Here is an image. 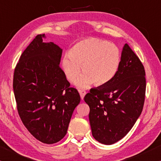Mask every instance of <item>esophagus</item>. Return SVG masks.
<instances>
[{"label": "esophagus", "instance_id": "esophagus-1", "mask_svg": "<svg viewBox=\"0 0 161 161\" xmlns=\"http://www.w3.org/2000/svg\"><path fill=\"white\" fill-rule=\"evenodd\" d=\"M79 95H80L81 99L83 100V98H84L85 96L86 95V91H83V90H79Z\"/></svg>", "mask_w": 161, "mask_h": 161}]
</instances>
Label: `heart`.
Instances as JSON below:
<instances>
[{
    "instance_id": "heart-1",
    "label": "heart",
    "mask_w": 161,
    "mask_h": 161,
    "mask_svg": "<svg viewBox=\"0 0 161 161\" xmlns=\"http://www.w3.org/2000/svg\"><path fill=\"white\" fill-rule=\"evenodd\" d=\"M120 52L115 45L104 40L88 38L76 42L62 59L65 76L74 82L81 72L84 73L76 83L79 89L89 87L95 82L98 86L110 82L120 65Z\"/></svg>"
}]
</instances>
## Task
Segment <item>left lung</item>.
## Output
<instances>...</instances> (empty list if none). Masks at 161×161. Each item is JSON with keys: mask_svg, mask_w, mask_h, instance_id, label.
<instances>
[{"mask_svg": "<svg viewBox=\"0 0 161 161\" xmlns=\"http://www.w3.org/2000/svg\"><path fill=\"white\" fill-rule=\"evenodd\" d=\"M145 92L144 68L126 43L113 79L108 84L92 88L84 98L90 107L93 138L105 145L123 138L141 114Z\"/></svg>", "mask_w": 161, "mask_h": 161, "instance_id": "1", "label": "left lung"}]
</instances>
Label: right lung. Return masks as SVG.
<instances>
[{
  "label": "right lung",
  "mask_w": 161,
  "mask_h": 161,
  "mask_svg": "<svg viewBox=\"0 0 161 161\" xmlns=\"http://www.w3.org/2000/svg\"><path fill=\"white\" fill-rule=\"evenodd\" d=\"M39 34L21 55L14 73L13 90L19 115L32 136L52 144L67 133L80 96L59 67L63 49L43 42Z\"/></svg>",
  "instance_id": "obj_1"
}]
</instances>
